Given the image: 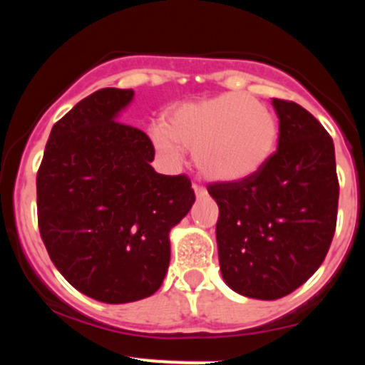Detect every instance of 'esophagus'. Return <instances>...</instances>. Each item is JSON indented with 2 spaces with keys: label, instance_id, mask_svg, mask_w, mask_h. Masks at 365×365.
<instances>
[{
  "label": "esophagus",
  "instance_id": "esophagus-1",
  "mask_svg": "<svg viewBox=\"0 0 365 365\" xmlns=\"http://www.w3.org/2000/svg\"><path fill=\"white\" fill-rule=\"evenodd\" d=\"M192 188H194V192H195L197 199H204V197L207 195V190H206V188H204L202 185H199V183H194V185H192Z\"/></svg>",
  "mask_w": 365,
  "mask_h": 365
}]
</instances>
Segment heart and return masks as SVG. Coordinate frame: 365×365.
I'll list each match as a JSON object with an SVG mask.
<instances>
[{
  "label": "heart",
  "instance_id": "b5f03b06",
  "mask_svg": "<svg viewBox=\"0 0 365 365\" xmlns=\"http://www.w3.org/2000/svg\"><path fill=\"white\" fill-rule=\"evenodd\" d=\"M154 145L177 161L180 145L194 149L197 168L217 182H238L257 173L274 150L273 113L240 92L178 104L166 113L165 128L150 132Z\"/></svg>",
  "mask_w": 365,
  "mask_h": 365
}]
</instances>
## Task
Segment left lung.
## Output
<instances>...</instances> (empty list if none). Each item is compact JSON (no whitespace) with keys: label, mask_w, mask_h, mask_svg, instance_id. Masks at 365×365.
<instances>
[{"label":"left lung","mask_w":365,"mask_h":365,"mask_svg":"<svg viewBox=\"0 0 365 365\" xmlns=\"http://www.w3.org/2000/svg\"><path fill=\"white\" fill-rule=\"evenodd\" d=\"M273 106L276 153L252 177L207 187L220 207L223 279L259 300L282 299L316 273L333 240L340 195L329 133L300 104L273 98Z\"/></svg>","instance_id":"obj_1"}]
</instances>
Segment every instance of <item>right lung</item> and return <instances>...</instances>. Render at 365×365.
Wrapping results in <instances>:
<instances>
[{"label": "right lung", "instance_id": "add662e5", "mask_svg": "<svg viewBox=\"0 0 365 365\" xmlns=\"http://www.w3.org/2000/svg\"><path fill=\"white\" fill-rule=\"evenodd\" d=\"M132 89L96 91L54 123L37 171V223L65 279L91 299L153 295L170 264V230L195 202L185 175L154 171L144 132L116 121Z\"/></svg>", "mask_w": 365, "mask_h": 365}]
</instances>
